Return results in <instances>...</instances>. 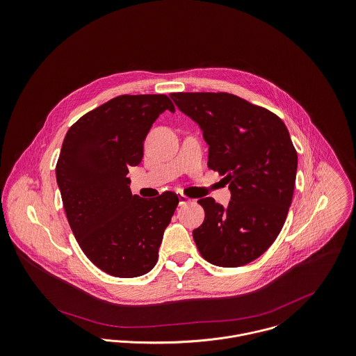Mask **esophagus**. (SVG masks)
Masks as SVG:
<instances>
[{
	"label": "esophagus",
	"mask_w": 356,
	"mask_h": 356,
	"mask_svg": "<svg viewBox=\"0 0 356 356\" xmlns=\"http://www.w3.org/2000/svg\"><path fill=\"white\" fill-rule=\"evenodd\" d=\"M190 200H191V199L188 197H186L184 194H181V193L179 194V203H180V204H186V203H188Z\"/></svg>",
	"instance_id": "34e87169"
}]
</instances>
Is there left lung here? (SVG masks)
Masks as SVG:
<instances>
[{
    "label": "left lung",
    "mask_w": 356,
    "mask_h": 356,
    "mask_svg": "<svg viewBox=\"0 0 356 356\" xmlns=\"http://www.w3.org/2000/svg\"><path fill=\"white\" fill-rule=\"evenodd\" d=\"M176 106L197 121L209 145L207 166L229 183L227 209L213 197L197 203L203 224L193 236L210 264L237 268L259 258L285 222L298 154L282 120L228 92H172Z\"/></svg>",
    "instance_id": "8db88e82"
}]
</instances>
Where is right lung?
I'll use <instances>...</instances> for the list:
<instances>
[{"label": "right lung", "instance_id": "add662e5", "mask_svg": "<svg viewBox=\"0 0 356 356\" xmlns=\"http://www.w3.org/2000/svg\"><path fill=\"white\" fill-rule=\"evenodd\" d=\"M166 109L175 112L163 94L119 95L81 116L63 142L56 177L70 227L86 257L111 276H142L156 266L179 204L172 191L132 195L127 177Z\"/></svg>", "mask_w": 356, "mask_h": 356}]
</instances>
